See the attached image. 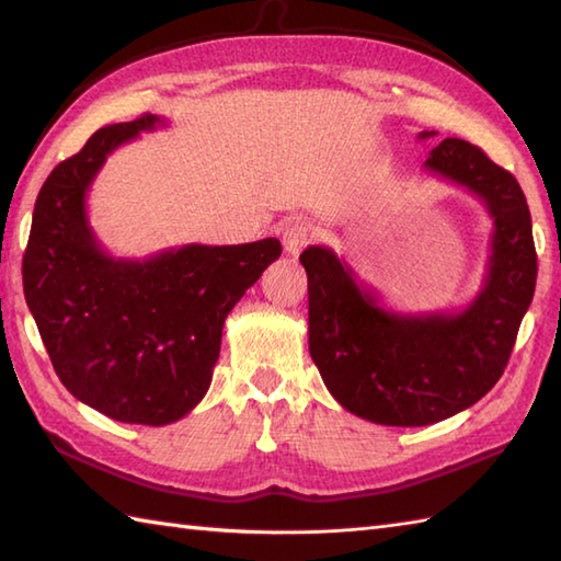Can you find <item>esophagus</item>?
I'll return each mask as SVG.
<instances>
[{
    "label": "esophagus",
    "instance_id": "1",
    "mask_svg": "<svg viewBox=\"0 0 561 561\" xmlns=\"http://www.w3.org/2000/svg\"><path fill=\"white\" fill-rule=\"evenodd\" d=\"M308 241H311V231H308V226L301 221H291L282 229V245L294 257L301 253Z\"/></svg>",
    "mask_w": 561,
    "mask_h": 561
}]
</instances>
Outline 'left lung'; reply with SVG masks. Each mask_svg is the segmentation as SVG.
<instances>
[{
  "label": "left lung",
  "mask_w": 561,
  "mask_h": 561,
  "mask_svg": "<svg viewBox=\"0 0 561 561\" xmlns=\"http://www.w3.org/2000/svg\"><path fill=\"white\" fill-rule=\"evenodd\" d=\"M436 133H420L432 139ZM422 169L478 197L492 219L490 260L460 311L398 313L328 245H308V350L344 410L374 424L426 426L468 410L502 378L538 279L526 195L470 141L448 137Z\"/></svg>",
  "instance_id": "1"
}]
</instances>
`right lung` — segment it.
<instances>
[{"instance_id":"right-lung-1","label":"right lung","mask_w":561,"mask_h":561,"mask_svg":"<svg viewBox=\"0 0 561 561\" xmlns=\"http://www.w3.org/2000/svg\"><path fill=\"white\" fill-rule=\"evenodd\" d=\"M165 127L159 115L101 127L57 163L35 199L23 294L62 386L115 422L183 420L209 390L224 320L282 255L277 238L115 257L93 233L87 195L111 153Z\"/></svg>"}]
</instances>
